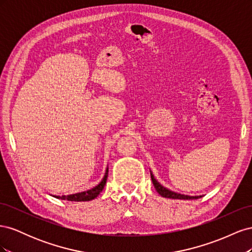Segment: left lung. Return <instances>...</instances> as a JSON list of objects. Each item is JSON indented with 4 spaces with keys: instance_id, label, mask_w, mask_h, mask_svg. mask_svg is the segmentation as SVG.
I'll use <instances>...</instances> for the list:
<instances>
[{
    "instance_id": "left-lung-1",
    "label": "left lung",
    "mask_w": 252,
    "mask_h": 252,
    "mask_svg": "<svg viewBox=\"0 0 252 252\" xmlns=\"http://www.w3.org/2000/svg\"><path fill=\"white\" fill-rule=\"evenodd\" d=\"M150 175H151V180H152V184L155 185V188L157 191L158 192V194H161L163 197H168V199H174V200H196L202 197V195H195V196H191V195H186V194H181L178 192H174L172 190L164 187L161 183H158L152 171H150Z\"/></svg>"
}]
</instances>
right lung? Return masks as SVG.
Instances as JSON below:
<instances>
[{
    "instance_id": "1",
    "label": "right lung",
    "mask_w": 252,
    "mask_h": 252,
    "mask_svg": "<svg viewBox=\"0 0 252 252\" xmlns=\"http://www.w3.org/2000/svg\"><path fill=\"white\" fill-rule=\"evenodd\" d=\"M108 177V166L106 168L104 178L102 181L98 183V184L94 187H93L89 190H86V191H82L78 193H73V194H68V195H52L57 197V199L61 200H67V201H71V202H87L95 199V197L102 192V190L104 189V186L106 184V181H107Z\"/></svg>"
}]
</instances>
